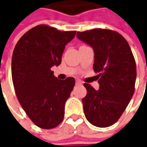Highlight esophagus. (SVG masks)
<instances>
[{"mask_svg":"<svg viewBox=\"0 0 147 147\" xmlns=\"http://www.w3.org/2000/svg\"><path fill=\"white\" fill-rule=\"evenodd\" d=\"M82 84V82L80 80H76V85H81Z\"/></svg>","mask_w":147,"mask_h":147,"instance_id":"1","label":"esophagus"}]
</instances>
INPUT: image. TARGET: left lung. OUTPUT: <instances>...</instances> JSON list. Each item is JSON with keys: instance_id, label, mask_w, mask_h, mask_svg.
<instances>
[{"instance_id": "obj_1", "label": "left lung", "mask_w": 147, "mask_h": 147, "mask_svg": "<svg viewBox=\"0 0 147 147\" xmlns=\"http://www.w3.org/2000/svg\"><path fill=\"white\" fill-rule=\"evenodd\" d=\"M77 37L94 50L93 69L100 84L95 90L84 83V114L89 123L99 127L113 125L125 110L135 90L137 67L126 39L110 29L78 32Z\"/></svg>"}]
</instances>
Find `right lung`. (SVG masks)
<instances>
[{
  "mask_svg": "<svg viewBox=\"0 0 147 147\" xmlns=\"http://www.w3.org/2000/svg\"><path fill=\"white\" fill-rule=\"evenodd\" d=\"M75 34L40 24L20 37L14 49L11 74L15 94L32 122L43 129L57 127L64 119L65 102L75 79L59 80L51 68L61 63L65 46Z\"/></svg>",
  "mask_w": 147,
  "mask_h": 147,
  "instance_id": "obj_1",
  "label": "right lung"
}]
</instances>
